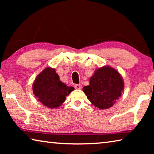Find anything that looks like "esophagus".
I'll use <instances>...</instances> for the list:
<instances>
[{"label":"esophagus","mask_w":154,"mask_h":154,"mask_svg":"<svg viewBox=\"0 0 154 154\" xmlns=\"http://www.w3.org/2000/svg\"><path fill=\"white\" fill-rule=\"evenodd\" d=\"M75 89H77V90H81L82 88V85L81 84H76L75 85Z\"/></svg>","instance_id":"obj_1"}]
</instances>
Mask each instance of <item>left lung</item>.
Masks as SVG:
<instances>
[{"mask_svg": "<svg viewBox=\"0 0 154 154\" xmlns=\"http://www.w3.org/2000/svg\"><path fill=\"white\" fill-rule=\"evenodd\" d=\"M124 89L120 73L109 66L99 68L90 78V85L83 91L92 105L100 109L111 107L120 98Z\"/></svg>", "mask_w": 154, "mask_h": 154, "instance_id": "1", "label": "left lung"}]
</instances>
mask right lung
Returning <instances> with one entry per match:
<instances>
[{
    "mask_svg": "<svg viewBox=\"0 0 154 154\" xmlns=\"http://www.w3.org/2000/svg\"><path fill=\"white\" fill-rule=\"evenodd\" d=\"M32 90L41 103L46 107L54 109L62 105L74 88L62 82L55 69L47 67L35 78Z\"/></svg>",
    "mask_w": 154,
    "mask_h": 154,
    "instance_id": "add662e5",
    "label": "right lung"
}]
</instances>
